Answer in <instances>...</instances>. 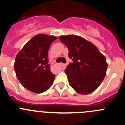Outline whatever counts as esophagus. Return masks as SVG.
<instances>
[{"label": "esophagus", "instance_id": "esophagus-1", "mask_svg": "<svg viewBox=\"0 0 125 125\" xmlns=\"http://www.w3.org/2000/svg\"><path fill=\"white\" fill-rule=\"evenodd\" d=\"M59 66H61V67H64V66H66V64H63V63H59Z\"/></svg>", "mask_w": 125, "mask_h": 125}]
</instances>
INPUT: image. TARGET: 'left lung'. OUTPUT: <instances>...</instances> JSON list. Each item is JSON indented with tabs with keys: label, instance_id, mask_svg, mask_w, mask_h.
<instances>
[{
	"label": "left lung",
	"instance_id": "1",
	"mask_svg": "<svg viewBox=\"0 0 125 125\" xmlns=\"http://www.w3.org/2000/svg\"><path fill=\"white\" fill-rule=\"evenodd\" d=\"M59 39L68 47L72 60L65 69L71 87L81 94L95 91L106 76V57L96 46L81 36H61Z\"/></svg>",
	"mask_w": 125,
	"mask_h": 125
}]
</instances>
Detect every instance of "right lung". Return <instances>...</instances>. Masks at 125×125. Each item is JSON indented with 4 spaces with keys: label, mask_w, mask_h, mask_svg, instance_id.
<instances>
[{
    "label": "right lung",
    "mask_w": 125,
    "mask_h": 125,
    "mask_svg": "<svg viewBox=\"0 0 125 125\" xmlns=\"http://www.w3.org/2000/svg\"><path fill=\"white\" fill-rule=\"evenodd\" d=\"M57 39L54 36L37 34L24 45L15 57L16 76L29 91L41 93L52 85L55 75L50 70L47 55L49 46Z\"/></svg>",
    "instance_id": "1"
}]
</instances>
